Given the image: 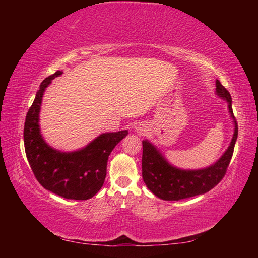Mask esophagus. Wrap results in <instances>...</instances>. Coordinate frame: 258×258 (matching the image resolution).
Segmentation results:
<instances>
[{
    "label": "esophagus",
    "instance_id": "obj_1",
    "mask_svg": "<svg viewBox=\"0 0 258 258\" xmlns=\"http://www.w3.org/2000/svg\"><path fill=\"white\" fill-rule=\"evenodd\" d=\"M135 131H137L139 134H145L148 130L143 124H139L138 126H135Z\"/></svg>",
    "mask_w": 258,
    "mask_h": 258
}]
</instances>
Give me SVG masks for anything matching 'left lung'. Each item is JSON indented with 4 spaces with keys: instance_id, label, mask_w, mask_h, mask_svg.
<instances>
[{
    "instance_id": "obj_1",
    "label": "left lung",
    "mask_w": 258,
    "mask_h": 258,
    "mask_svg": "<svg viewBox=\"0 0 258 258\" xmlns=\"http://www.w3.org/2000/svg\"><path fill=\"white\" fill-rule=\"evenodd\" d=\"M216 95L228 102L234 131L228 149L211 166L200 169L178 168L168 163L158 148L150 141H142V177L148 189L158 198L181 200L204 195L217 185L225 175L238 138V125L233 116L231 95L218 80L216 81Z\"/></svg>"
}]
</instances>
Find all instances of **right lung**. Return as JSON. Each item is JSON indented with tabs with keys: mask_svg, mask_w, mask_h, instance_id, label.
<instances>
[{
	"mask_svg": "<svg viewBox=\"0 0 258 258\" xmlns=\"http://www.w3.org/2000/svg\"><path fill=\"white\" fill-rule=\"evenodd\" d=\"M61 74V71L55 72L41 83L26 116L25 151L35 177L44 189L66 199L86 200L102 187L109 155L128 132L125 130L102 133L76 151H60L47 145L40 128L42 99L52 80Z\"/></svg>",
	"mask_w": 258,
	"mask_h": 258,
	"instance_id": "1",
	"label": "right lung"
}]
</instances>
